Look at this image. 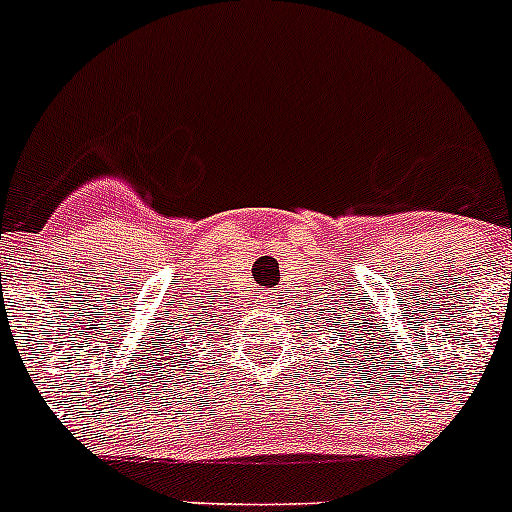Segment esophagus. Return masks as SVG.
<instances>
[{
  "label": "esophagus",
  "mask_w": 512,
  "mask_h": 512,
  "mask_svg": "<svg viewBox=\"0 0 512 512\" xmlns=\"http://www.w3.org/2000/svg\"><path fill=\"white\" fill-rule=\"evenodd\" d=\"M272 300H275V293H272ZM267 305H270V303H267Z\"/></svg>",
  "instance_id": "esophagus-1"
}]
</instances>
